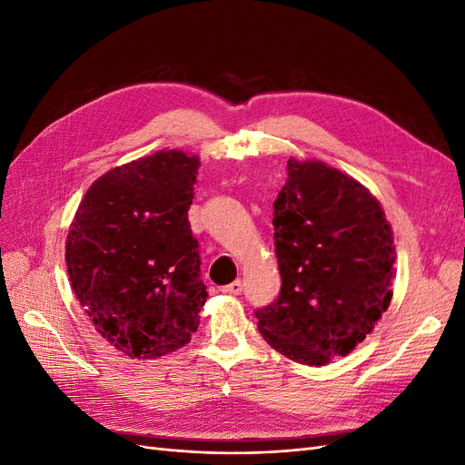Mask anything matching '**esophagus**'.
<instances>
[{"mask_svg": "<svg viewBox=\"0 0 465 465\" xmlns=\"http://www.w3.org/2000/svg\"><path fill=\"white\" fill-rule=\"evenodd\" d=\"M220 291L226 292V294H241V292H243V281L237 279V281L230 282V285H226V287H220Z\"/></svg>", "mask_w": 465, "mask_h": 465, "instance_id": "1", "label": "esophagus"}]
</instances>
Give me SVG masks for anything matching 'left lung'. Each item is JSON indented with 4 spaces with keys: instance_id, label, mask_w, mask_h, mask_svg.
<instances>
[{
    "instance_id": "left-lung-1",
    "label": "left lung",
    "mask_w": 465,
    "mask_h": 465,
    "mask_svg": "<svg viewBox=\"0 0 465 465\" xmlns=\"http://www.w3.org/2000/svg\"><path fill=\"white\" fill-rule=\"evenodd\" d=\"M273 203L281 291L254 312L268 344L302 365L348 355L388 310L395 275L390 222L378 199L321 161L287 163Z\"/></svg>"
}]
</instances>
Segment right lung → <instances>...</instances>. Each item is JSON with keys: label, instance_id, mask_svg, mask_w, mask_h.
<instances>
[{"label": "right lung", "instance_id": "1", "mask_svg": "<svg viewBox=\"0 0 465 465\" xmlns=\"http://www.w3.org/2000/svg\"><path fill=\"white\" fill-rule=\"evenodd\" d=\"M199 159L161 150L100 176L66 241V266L96 332L133 359L186 346L207 300L188 211Z\"/></svg>", "mask_w": 465, "mask_h": 465}]
</instances>
